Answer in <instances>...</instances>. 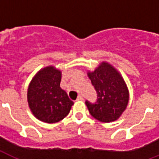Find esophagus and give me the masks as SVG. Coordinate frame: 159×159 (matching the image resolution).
<instances>
[{"mask_svg": "<svg viewBox=\"0 0 159 159\" xmlns=\"http://www.w3.org/2000/svg\"><path fill=\"white\" fill-rule=\"evenodd\" d=\"M77 101H82L83 100V97H82V95H79L78 97H77Z\"/></svg>", "mask_w": 159, "mask_h": 159, "instance_id": "34e87169", "label": "esophagus"}]
</instances>
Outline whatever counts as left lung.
I'll list each match as a JSON object with an SVG mask.
<instances>
[{"label":"left lung","instance_id":"1","mask_svg":"<svg viewBox=\"0 0 159 159\" xmlns=\"http://www.w3.org/2000/svg\"><path fill=\"white\" fill-rule=\"evenodd\" d=\"M87 75L97 93L95 103L86 102L90 114L104 123L116 120L129 102L128 88L120 73L112 65L102 62Z\"/></svg>","mask_w":159,"mask_h":159}]
</instances>
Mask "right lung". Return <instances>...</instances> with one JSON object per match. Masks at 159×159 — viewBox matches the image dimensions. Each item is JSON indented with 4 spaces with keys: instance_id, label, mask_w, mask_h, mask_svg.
Here are the masks:
<instances>
[{
    "instance_id": "right-lung-1",
    "label": "right lung",
    "mask_w": 159,
    "mask_h": 159,
    "mask_svg": "<svg viewBox=\"0 0 159 159\" xmlns=\"http://www.w3.org/2000/svg\"><path fill=\"white\" fill-rule=\"evenodd\" d=\"M62 73L53 66L39 70L29 85L27 99L31 112L39 120L56 123L68 115L73 105L60 87Z\"/></svg>"
}]
</instances>
